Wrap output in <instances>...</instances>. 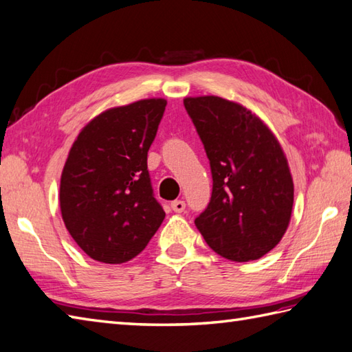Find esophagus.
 <instances>
[{
    "instance_id": "1",
    "label": "esophagus",
    "mask_w": 352,
    "mask_h": 352,
    "mask_svg": "<svg viewBox=\"0 0 352 352\" xmlns=\"http://www.w3.org/2000/svg\"><path fill=\"white\" fill-rule=\"evenodd\" d=\"M170 208L175 213H182V212H184L186 203H184V201H182V199H175V201H172V203H170Z\"/></svg>"
}]
</instances>
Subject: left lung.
I'll return each mask as SVG.
<instances>
[{"instance_id": "obj_1", "label": "left lung", "mask_w": 352, "mask_h": 352, "mask_svg": "<svg viewBox=\"0 0 352 352\" xmlns=\"http://www.w3.org/2000/svg\"><path fill=\"white\" fill-rule=\"evenodd\" d=\"M184 107L210 162V203L195 219L204 241L234 261L257 260L281 241L294 206L287 159L271 130L248 109L219 96Z\"/></svg>"}]
</instances>
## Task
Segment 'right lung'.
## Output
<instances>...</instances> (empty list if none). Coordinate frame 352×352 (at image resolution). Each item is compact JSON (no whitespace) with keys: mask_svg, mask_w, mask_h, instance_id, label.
<instances>
[{"mask_svg":"<svg viewBox=\"0 0 352 352\" xmlns=\"http://www.w3.org/2000/svg\"><path fill=\"white\" fill-rule=\"evenodd\" d=\"M166 101L140 100L102 111L69 151L60 180L66 228L89 257L124 263L145 250L164 219L148 172V149Z\"/></svg>","mask_w":352,"mask_h":352,"instance_id":"add662e5","label":"right lung"}]
</instances>
